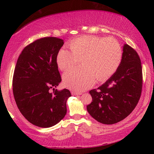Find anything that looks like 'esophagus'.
<instances>
[{
    "label": "esophagus",
    "mask_w": 154,
    "mask_h": 154,
    "mask_svg": "<svg viewBox=\"0 0 154 154\" xmlns=\"http://www.w3.org/2000/svg\"><path fill=\"white\" fill-rule=\"evenodd\" d=\"M72 96H77V95H82V92H71Z\"/></svg>",
    "instance_id": "esophagus-1"
}]
</instances>
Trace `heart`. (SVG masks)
<instances>
[{
	"label": "heart",
	"instance_id": "heart-1",
	"mask_svg": "<svg viewBox=\"0 0 154 154\" xmlns=\"http://www.w3.org/2000/svg\"><path fill=\"white\" fill-rule=\"evenodd\" d=\"M71 52L62 48L58 52L56 62L65 71L82 61L83 66L64 72L62 79L65 86L83 92L94 83L108 79L118 69L122 58L119 43L113 38L82 36L70 42Z\"/></svg>",
	"mask_w": 154,
	"mask_h": 154
}]
</instances>
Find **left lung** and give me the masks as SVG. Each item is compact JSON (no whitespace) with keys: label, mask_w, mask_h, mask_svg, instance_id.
<instances>
[{"label":"left lung","mask_w":154,"mask_h":154,"mask_svg":"<svg viewBox=\"0 0 154 154\" xmlns=\"http://www.w3.org/2000/svg\"><path fill=\"white\" fill-rule=\"evenodd\" d=\"M141 62L137 51L123 46L121 63L116 72L99 87L90 91L92 101L87 111L96 121L113 124L123 120L136 107L141 94Z\"/></svg>","instance_id":"left-lung-1"}]
</instances>
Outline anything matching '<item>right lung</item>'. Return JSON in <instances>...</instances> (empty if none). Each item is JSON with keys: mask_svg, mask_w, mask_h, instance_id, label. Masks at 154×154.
Listing matches in <instances>:
<instances>
[{"mask_svg": "<svg viewBox=\"0 0 154 154\" xmlns=\"http://www.w3.org/2000/svg\"><path fill=\"white\" fill-rule=\"evenodd\" d=\"M63 45L64 41L56 37L36 40L23 49L15 65V103L24 118L36 126H53L66 113V100L71 94L67 89H55L62 80L56 56Z\"/></svg>", "mask_w": 154, "mask_h": 154, "instance_id": "right-lung-1", "label": "right lung"}]
</instances>
